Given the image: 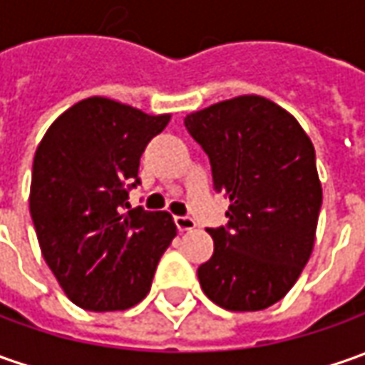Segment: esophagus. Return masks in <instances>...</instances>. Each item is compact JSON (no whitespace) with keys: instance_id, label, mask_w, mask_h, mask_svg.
<instances>
[{"instance_id":"obj_1","label":"esophagus","mask_w":365,"mask_h":365,"mask_svg":"<svg viewBox=\"0 0 365 365\" xmlns=\"http://www.w3.org/2000/svg\"><path fill=\"white\" fill-rule=\"evenodd\" d=\"M175 226H178L180 232H190V230L195 228V222L190 216H175Z\"/></svg>"}]
</instances>
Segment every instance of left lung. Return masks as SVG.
<instances>
[{"instance_id": "8db88e82", "label": "left lung", "mask_w": 365, "mask_h": 365, "mask_svg": "<svg viewBox=\"0 0 365 365\" xmlns=\"http://www.w3.org/2000/svg\"><path fill=\"white\" fill-rule=\"evenodd\" d=\"M185 129L206 151L228 224L207 228L214 255L197 279L228 311L281 301L313 252L321 182L315 149L297 119L264 96L245 95L190 113Z\"/></svg>"}]
</instances>
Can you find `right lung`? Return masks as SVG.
Wrapping results in <instances>:
<instances>
[{
	"mask_svg": "<svg viewBox=\"0 0 365 365\" xmlns=\"http://www.w3.org/2000/svg\"><path fill=\"white\" fill-rule=\"evenodd\" d=\"M171 115L91 96L64 110L40 141L30 214L46 264L86 311L143 301L178 228L168 212L129 210L139 159Z\"/></svg>",
	"mask_w": 365,
	"mask_h": 365,
	"instance_id": "add662e5",
	"label": "right lung"
}]
</instances>
